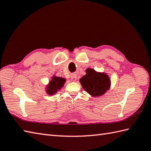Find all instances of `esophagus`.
<instances>
[{
  "label": "esophagus",
  "mask_w": 151,
  "mask_h": 151,
  "mask_svg": "<svg viewBox=\"0 0 151 151\" xmlns=\"http://www.w3.org/2000/svg\"><path fill=\"white\" fill-rule=\"evenodd\" d=\"M71 79L73 81H75L76 80V74H72L71 75Z\"/></svg>",
  "instance_id": "34e87169"
}]
</instances>
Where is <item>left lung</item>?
Instances as JSON below:
<instances>
[{"instance_id":"left-lung-1","label":"left lung","mask_w":151,"mask_h":151,"mask_svg":"<svg viewBox=\"0 0 151 151\" xmlns=\"http://www.w3.org/2000/svg\"><path fill=\"white\" fill-rule=\"evenodd\" d=\"M83 89L93 96H99L109 89L111 81L104 73H98L94 69H86V75L80 79Z\"/></svg>"}]
</instances>
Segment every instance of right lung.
<instances>
[{
  "label": "right lung",
  "mask_w": 151,
  "mask_h": 151,
  "mask_svg": "<svg viewBox=\"0 0 151 151\" xmlns=\"http://www.w3.org/2000/svg\"><path fill=\"white\" fill-rule=\"evenodd\" d=\"M65 82V79L62 77L53 76L50 84L47 86L46 91L50 95H52L57 93L58 90L60 89Z\"/></svg>",
  "instance_id": "obj_1"
}]
</instances>
